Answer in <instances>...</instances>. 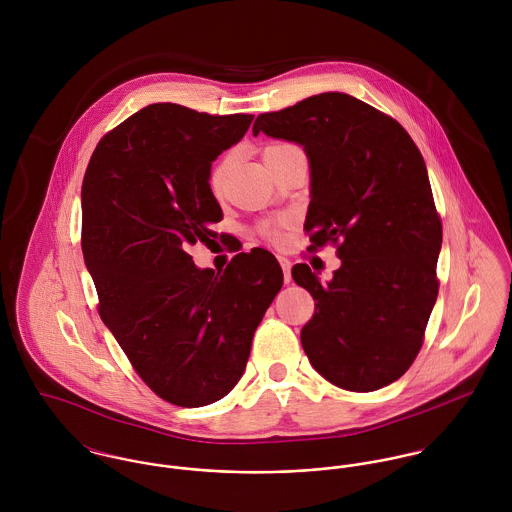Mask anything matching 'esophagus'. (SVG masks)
Instances as JSON below:
<instances>
[{"mask_svg": "<svg viewBox=\"0 0 512 512\" xmlns=\"http://www.w3.org/2000/svg\"><path fill=\"white\" fill-rule=\"evenodd\" d=\"M278 260H280V266L284 270V280L290 284V280H292V262L288 258H284V256H280Z\"/></svg>", "mask_w": 512, "mask_h": 512, "instance_id": "1", "label": "esophagus"}]
</instances>
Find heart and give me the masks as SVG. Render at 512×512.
I'll use <instances>...</instances> for the list:
<instances>
[{"instance_id": "heart-1", "label": "heart", "mask_w": 512, "mask_h": 512, "mask_svg": "<svg viewBox=\"0 0 512 512\" xmlns=\"http://www.w3.org/2000/svg\"><path fill=\"white\" fill-rule=\"evenodd\" d=\"M284 147H288V144H274V146L266 147L264 153H262L264 161H266L272 153H276V151H280V149H284ZM226 173H228V157H222V159H219V161L211 167V173H209V189H211L215 195L222 193ZM288 222H290L288 219L266 220V222H262V224L258 226V230H260V234H262L264 238H268V240H272V242H278L280 236H282V228H284Z\"/></svg>"}]
</instances>
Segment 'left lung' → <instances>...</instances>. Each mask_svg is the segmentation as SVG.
<instances>
[{
    "label": "left lung",
    "instance_id": "obj_1",
    "mask_svg": "<svg viewBox=\"0 0 512 512\" xmlns=\"http://www.w3.org/2000/svg\"><path fill=\"white\" fill-rule=\"evenodd\" d=\"M252 132L303 146L307 250L331 242L341 258L329 284L307 264L292 268L315 299L301 329L309 363L351 392L398 380L424 345L439 290L441 220L420 149L394 118L343 92L260 114Z\"/></svg>",
    "mask_w": 512,
    "mask_h": 512
}]
</instances>
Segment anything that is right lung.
<instances>
[{
    "instance_id": "1",
    "label": "right lung",
    "mask_w": 512,
    "mask_h": 512,
    "mask_svg": "<svg viewBox=\"0 0 512 512\" xmlns=\"http://www.w3.org/2000/svg\"><path fill=\"white\" fill-rule=\"evenodd\" d=\"M252 118L149 104L100 140L82 181V254L98 313L138 376L181 408L236 386L284 284L264 248L238 252L224 272L199 270L187 254L219 238L211 163Z\"/></svg>"
}]
</instances>
